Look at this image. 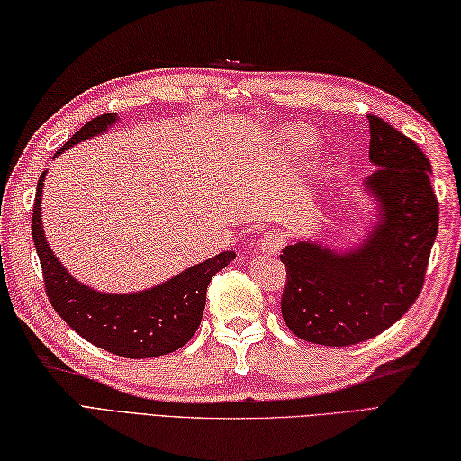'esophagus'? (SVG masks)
Returning a JSON list of instances; mask_svg holds the SVG:
<instances>
[{"mask_svg":"<svg viewBox=\"0 0 461 461\" xmlns=\"http://www.w3.org/2000/svg\"><path fill=\"white\" fill-rule=\"evenodd\" d=\"M281 245H284V235L277 230H269L259 240V251L263 255H276L281 251Z\"/></svg>","mask_w":461,"mask_h":461,"instance_id":"34e87169","label":"esophagus"}]
</instances>
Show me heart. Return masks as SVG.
<instances>
[{
  "instance_id": "1",
  "label": "heart",
  "mask_w": 461,
  "mask_h": 461,
  "mask_svg": "<svg viewBox=\"0 0 461 461\" xmlns=\"http://www.w3.org/2000/svg\"><path fill=\"white\" fill-rule=\"evenodd\" d=\"M279 149L289 158L303 156L318 145V135L305 125H289L279 131Z\"/></svg>"
}]
</instances>
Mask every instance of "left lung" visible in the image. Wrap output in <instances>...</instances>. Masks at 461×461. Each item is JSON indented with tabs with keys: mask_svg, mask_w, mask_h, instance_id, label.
I'll return each instance as SVG.
<instances>
[{
	"mask_svg": "<svg viewBox=\"0 0 461 461\" xmlns=\"http://www.w3.org/2000/svg\"><path fill=\"white\" fill-rule=\"evenodd\" d=\"M368 127L376 169L362 190L375 200L376 218L366 235L344 249L294 239L281 255L287 267L281 313L312 344L352 346L393 326L421 294L438 235L429 159L381 117L368 115Z\"/></svg>",
	"mask_w": 461,
	"mask_h": 461,
	"instance_id": "1",
	"label": "left lung"
}]
</instances>
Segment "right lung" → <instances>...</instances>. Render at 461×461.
Returning a JSON list of instances; mask_svg holds the SVG:
<instances>
[{
    "mask_svg": "<svg viewBox=\"0 0 461 461\" xmlns=\"http://www.w3.org/2000/svg\"><path fill=\"white\" fill-rule=\"evenodd\" d=\"M117 121L115 113L88 121L54 158L72 145L107 133ZM44 180L46 172L38 180L32 237L42 265L48 300L59 316L86 342L123 358H156L182 348L200 326L210 279L235 259V251L218 253L140 292H99L72 277L48 245L42 226Z\"/></svg>",
    "mask_w": 461,
    "mask_h": 461,
    "instance_id": "right-lung-1",
    "label": "right lung"
}]
</instances>
